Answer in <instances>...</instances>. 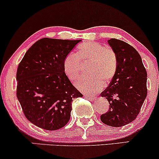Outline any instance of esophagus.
<instances>
[{"label": "esophagus", "mask_w": 159, "mask_h": 159, "mask_svg": "<svg viewBox=\"0 0 159 159\" xmlns=\"http://www.w3.org/2000/svg\"><path fill=\"white\" fill-rule=\"evenodd\" d=\"M86 98H88V99H90V101H94V100L96 99V96H86Z\"/></svg>", "instance_id": "1"}]
</instances>
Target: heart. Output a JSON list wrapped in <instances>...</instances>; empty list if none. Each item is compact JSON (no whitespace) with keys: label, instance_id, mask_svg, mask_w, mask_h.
I'll use <instances>...</instances> for the list:
<instances>
[{"label":"heart","instance_id":"obj_1","mask_svg":"<svg viewBox=\"0 0 159 159\" xmlns=\"http://www.w3.org/2000/svg\"><path fill=\"white\" fill-rule=\"evenodd\" d=\"M90 61L86 68L88 74L78 78L75 85L87 93H95L102 88V79H112L117 69L116 53L110 47L96 42L87 41L78 46L75 54L69 53L63 61V71L71 81L78 77L81 64Z\"/></svg>","mask_w":159,"mask_h":159}]
</instances>
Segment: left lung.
Returning <instances> with one entry per match:
<instances>
[{"mask_svg":"<svg viewBox=\"0 0 159 159\" xmlns=\"http://www.w3.org/2000/svg\"><path fill=\"white\" fill-rule=\"evenodd\" d=\"M117 57V69L101 96L109 102L107 112L101 115L103 123L114 127L136 119L147 95V74L139 53L122 40L107 41Z\"/></svg>","mask_w":159,"mask_h":159,"instance_id":"left-lung-1","label":"left lung"}]
</instances>
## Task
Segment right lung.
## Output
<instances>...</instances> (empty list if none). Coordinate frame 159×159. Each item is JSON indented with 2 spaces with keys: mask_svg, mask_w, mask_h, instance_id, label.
Here are the masks:
<instances>
[{
  "mask_svg": "<svg viewBox=\"0 0 159 159\" xmlns=\"http://www.w3.org/2000/svg\"><path fill=\"white\" fill-rule=\"evenodd\" d=\"M81 41L43 38L20 62L16 96L25 117L36 126L63 128L70 119L72 99L83 96L63 71L65 57Z\"/></svg>",
  "mask_w": 159,
  "mask_h": 159,
  "instance_id": "add662e5",
  "label": "right lung"
}]
</instances>
